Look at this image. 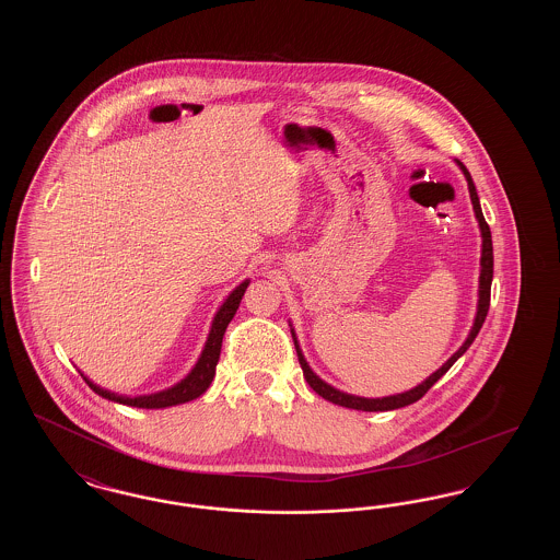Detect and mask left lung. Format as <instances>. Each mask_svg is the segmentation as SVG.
<instances>
[{"label": "left lung", "mask_w": 560, "mask_h": 560, "mask_svg": "<svg viewBox=\"0 0 560 560\" xmlns=\"http://www.w3.org/2000/svg\"><path fill=\"white\" fill-rule=\"evenodd\" d=\"M455 163L459 165V170H462L464 176H466L468 190H470V201H472V208H475V215H477V220H479L480 237H482V245H480L479 302H477V315H475V323H472V329H470L468 338L464 340V345L457 348L452 357H450L436 372L430 373L427 380H424L422 384H418L416 388L405 390V393H399V395L382 397V399H365V397L348 395L345 390H338V388H334L331 384H327L325 380H320L319 375L313 372L311 365L306 363V359H304V354H302V348H300V342H298L295 331H293L292 327L293 345H295L300 368H302V372H304V377H306L308 386H311L319 397H323V399L329 400V402H334V405H340V407H348V409H359V411H390V409H399V407H405V405H411V402L422 399L428 390H430V386H432L434 382H439V380L447 373V370L452 368L453 363H455V361L470 348V345L475 342V338H477V334H479L480 327H482V323H485V317H487V311H489L491 279H493V243H491L489 224L485 222V215H482V210H480L479 195H477V188H475V183H472V178H470V172L466 170V165H464L462 161L455 160Z\"/></svg>", "instance_id": "obj_1"}]
</instances>
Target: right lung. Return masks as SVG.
<instances>
[{
    "label": "right lung",
    "instance_id": "right-lung-1",
    "mask_svg": "<svg viewBox=\"0 0 560 560\" xmlns=\"http://www.w3.org/2000/svg\"><path fill=\"white\" fill-rule=\"evenodd\" d=\"M249 285V279L241 281L240 285L233 290V292L226 295V300L220 304V308L215 311L213 315L212 327H210V334H208V340H206V347L201 350L197 363L192 365V370L174 386L160 390V393H151V395H138V397H128V395H117V393H110L107 388L94 384L88 375L81 373V377L85 380V384L96 393L101 395L103 399L113 400V402H119V405H128V407H142V409H163V407H174V405H183L188 400L197 399L201 397L210 384H212L213 375H215V365H218V359H220V348H222V338H224V331L229 327L231 319L235 317L237 308H240L241 298Z\"/></svg>",
    "mask_w": 560,
    "mask_h": 560
}]
</instances>
